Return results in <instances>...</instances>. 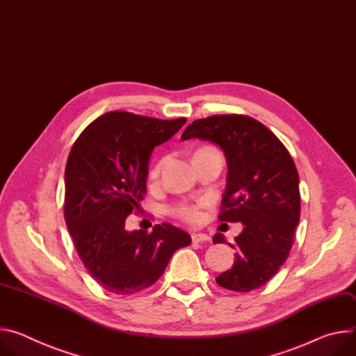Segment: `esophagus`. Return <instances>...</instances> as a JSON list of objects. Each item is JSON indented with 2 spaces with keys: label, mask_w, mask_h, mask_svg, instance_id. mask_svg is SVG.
I'll list each match as a JSON object with an SVG mask.
<instances>
[{
  "label": "esophagus",
  "mask_w": 356,
  "mask_h": 356,
  "mask_svg": "<svg viewBox=\"0 0 356 356\" xmlns=\"http://www.w3.org/2000/svg\"><path fill=\"white\" fill-rule=\"evenodd\" d=\"M191 238H192V242H193V243H204V242L211 241L209 236L205 234V233H192Z\"/></svg>",
  "instance_id": "obj_1"
}]
</instances>
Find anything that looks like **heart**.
<instances>
[{"instance_id":"obj_1","label":"heart","mask_w":356,"mask_h":356,"mask_svg":"<svg viewBox=\"0 0 356 356\" xmlns=\"http://www.w3.org/2000/svg\"><path fill=\"white\" fill-rule=\"evenodd\" d=\"M212 151H216L215 148L212 147H202L200 148L198 151L195 152V155H200V154H205V152H212ZM164 163L165 160L164 158H161V160H158L152 168L149 170V178H156L158 175H160L163 167H164ZM171 213L188 223H198L201 222L202 219V213H201V205L200 204H179L177 207H174L171 209Z\"/></svg>"}]
</instances>
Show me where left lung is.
<instances>
[{"label": "left lung", "mask_w": 356, "mask_h": 356, "mask_svg": "<svg viewBox=\"0 0 356 356\" xmlns=\"http://www.w3.org/2000/svg\"><path fill=\"white\" fill-rule=\"evenodd\" d=\"M218 144L227 164L220 222H242L234 238V263L216 277L232 291L264 286L280 270L293 246L300 220V179L287 148L266 126L243 114H216L195 120L181 140ZM226 242L222 233L213 243Z\"/></svg>", "instance_id": "1"}]
</instances>
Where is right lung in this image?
Instances as JSON below:
<instances>
[{"label":"right lung","instance_id":"obj_1","mask_svg":"<svg viewBox=\"0 0 356 356\" xmlns=\"http://www.w3.org/2000/svg\"><path fill=\"white\" fill-rule=\"evenodd\" d=\"M186 122L108 111L74 141L65 170V220L76 252L107 291L129 296L161 277L191 236L170 225L126 230L127 216L147 191L152 149Z\"/></svg>","mask_w":356,"mask_h":356}]
</instances>
